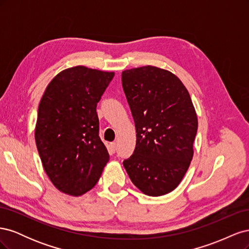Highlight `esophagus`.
Listing matches in <instances>:
<instances>
[{"instance_id": "34e87169", "label": "esophagus", "mask_w": 249, "mask_h": 249, "mask_svg": "<svg viewBox=\"0 0 249 249\" xmlns=\"http://www.w3.org/2000/svg\"><path fill=\"white\" fill-rule=\"evenodd\" d=\"M109 148H110V152H111L112 154H114V153L116 152V149H117V143H116V142L110 143Z\"/></svg>"}]
</instances>
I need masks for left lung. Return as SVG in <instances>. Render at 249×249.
Here are the masks:
<instances>
[{
    "instance_id": "8db88e82",
    "label": "left lung",
    "mask_w": 249,
    "mask_h": 249,
    "mask_svg": "<svg viewBox=\"0 0 249 249\" xmlns=\"http://www.w3.org/2000/svg\"><path fill=\"white\" fill-rule=\"evenodd\" d=\"M122 82L137 133L124 166L142 193L161 196L176 189L190 166L196 111L182 81L169 71L136 67L124 71Z\"/></svg>"
}]
</instances>
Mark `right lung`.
Returning <instances> with one entry per match:
<instances>
[{
    "label": "right lung",
    "mask_w": 249,
    "mask_h": 249,
    "mask_svg": "<svg viewBox=\"0 0 249 249\" xmlns=\"http://www.w3.org/2000/svg\"><path fill=\"white\" fill-rule=\"evenodd\" d=\"M113 77V71L70 67L56 74L40 100L37 150L53 185L67 195L91 190L109 161L99 136L96 104Z\"/></svg>",
    "instance_id": "right-lung-1"
}]
</instances>
